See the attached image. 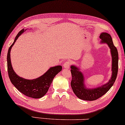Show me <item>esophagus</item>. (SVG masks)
Segmentation results:
<instances>
[{"instance_id":"obj_1","label":"esophagus","mask_w":125,"mask_h":125,"mask_svg":"<svg viewBox=\"0 0 125 125\" xmlns=\"http://www.w3.org/2000/svg\"><path fill=\"white\" fill-rule=\"evenodd\" d=\"M70 66H71L70 62H68V61L64 63V64H63V67L65 68V69H69V68H70Z\"/></svg>"}]
</instances>
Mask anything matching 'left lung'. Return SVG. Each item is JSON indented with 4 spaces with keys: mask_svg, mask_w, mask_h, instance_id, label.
Segmentation results:
<instances>
[{
    "mask_svg": "<svg viewBox=\"0 0 125 125\" xmlns=\"http://www.w3.org/2000/svg\"><path fill=\"white\" fill-rule=\"evenodd\" d=\"M102 42H106L111 49L112 55V77L108 83L100 87L95 89H86L83 83V75L78 69L74 66H71V73L72 79L71 81V86L75 94L79 99L84 100L93 101L97 100L106 94L114 83L118 71V50L114 45L113 40L110 34L107 33H102L100 36Z\"/></svg>",
    "mask_w": 125,
    "mask_h": 125,
    "instance_id": "1",
    "label": "left lung"
}]
</instances>
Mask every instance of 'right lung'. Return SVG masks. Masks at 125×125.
Masks as SVG:
<instances>
[{
  "mask_svg": "<svg viewBox=\"0 0 125 125\" xmlns=\"http://www.w3.org/2000/svg\"><path fill=\"white\" fill-rule=\"evenodd\" d=\"M24 31L22 29L18 33L13 43L9 47L7 53V71L9 78L13 85L20 92L29 97L39 99L47 94L53 79L62 70V66H57L50 68L42 76L34 80H26L19 77L12 69L10 60V51L19 36Z\"/></svg>",
  "mask_w": 125,
  "mask_h": 125,
  "instance_id": "obj_1",
  "label": "right lung"
}]
</instances>
